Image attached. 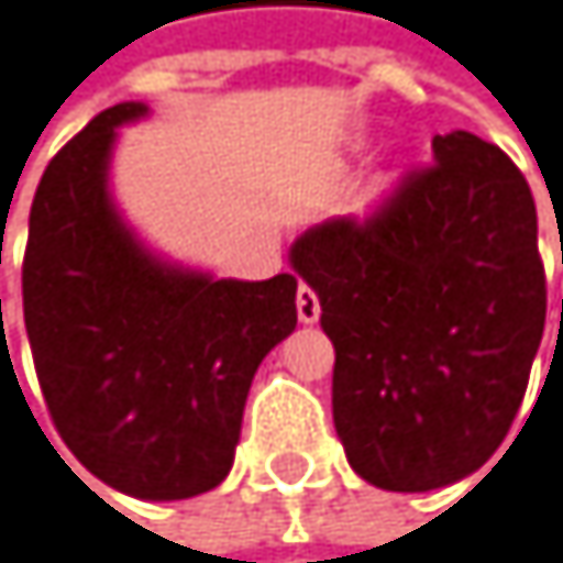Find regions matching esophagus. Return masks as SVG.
<instances>
[{
  "label": "esophagus",
  "mask_w": 563,
  "mask_h": 563,
  "mask_svg": "<svg viewBox=\"0 0 563 563\" xmlns=\"http://www.w3.org/2000/svg\"><path fill=\"white\" fill-rule=\"evenodd\" d=\"M297 317H300V323H317L320 320V297L307 284L297 287Z\"/></svg>",
  "instance_id": "esophagus-1"
}]
</instances>
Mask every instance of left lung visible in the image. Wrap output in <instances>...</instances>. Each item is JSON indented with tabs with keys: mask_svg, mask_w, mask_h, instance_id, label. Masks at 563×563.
I'll list each match as a JSON object with an SVG mask.
<instances>
[{
	"mask_svg": "<svg viewBox=\"0 0 563 563\" xmlns=\"http://www.w3.org/2000/svg\"><path fill=\"white\" fill-rule=\"evenodd\" d=\"M367 217L307 230L294 269L333 340V427L384 490L448 487L490 461L528 390L548 287L534 196L474 133L433 136Z\"/></svg>",
	"mask_w": 563,
	"mask_h": 563,
	"instance_id": "8db88e82",
	"label": "left lung"
}]
</instances>
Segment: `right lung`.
I'll list each match as a JSON object with an SVG mask.
<instances>
[{
	"label": "right lung",
	"instance_id": "right-lung-1",
	"mask_svg": "<svg viewBox=\"0 0 563 563\" xmlns=\"http://www.w3.org/2000/svg\"><path fill=\"white\" fill-rule=\"evenodd\" d=\"M119 102L38 179L22 260V313L49 417L73 457L143 500L213 490L233 467L260 360L297 327V276L260 284L150 256L109 203Z\"/></svg>",
	"mask_w": 563,
	"mask_h": 563
}]
</instances>
